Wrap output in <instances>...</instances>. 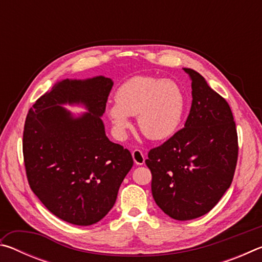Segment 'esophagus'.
I'll list each match as a JSON object with an SVG mask.
<instances>
[{
	"instance_id": "1",
	"label": "esophagus",
	"mask_w": 262,
	"mask_h": 262,
	"mask_svg": "<svg viewBox=\"0 0 262 262\" xmlns=\"http://www.w3.org/2000/svg\"><path fill=\"white\" fill-rule=\"evenodd\" d=\"M132 156H133V159H134V163L136 164V165H143L145 158H144V155L142 154L141 150L135 149L134 151L132 152Z\"/></svg>"
}]
</instances>
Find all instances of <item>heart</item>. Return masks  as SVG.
<instances>
[{
  "label": "heart",
  "mask_w": 262,
  "mask_h": 262,
  "mask_svg": "<svg viewBox=\"0 0 262 262\" xmlns=\"http://www.w3.org/2000/svg\"><path fill=\"white\" fill-rule=\"evenodd\" d=\"M186 98L183 89L172 79L139 75L122 83L115 94V103L106 106V114L118 135L130 127L137 115V127L147 139H168L183 121Z\"/></svg>",
  "instance_id": "b5f03b06"
}]
</instances>
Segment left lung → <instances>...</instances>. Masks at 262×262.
Here are the masks:
<instances>
[{
    "label": "left lung",
    "instance_id": "1",
    "mask_svg": "<svg viewBox=\"0 0 262 262\" xmlns=\"http://www.w3.org/2000/svg\"><path fill=\"white\" fill-rule=\"evenodd\" d=\"M192 81V106L183 129L154 148L145 161L157 206L172 219L207 214L232 183L238 157L233 115L205 77L184 68Z\"/></svg>",
    "mask_w": 262,
    "mask_h": 262
}]
</instances>
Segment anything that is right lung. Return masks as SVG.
I'll list each match as a JSON object with an SVG mask.
<instances>
[{"instance_id":"1","label":"right lung","mask_w":262,"mask_h":262,"mask_svg":"<svg viewBox=\"0 0 262 262\" xmlns=\"http://www.w3.org/2000/svg\"><path fill=\"white\" fill-rule=\"evenodd\" d=\"M113 81L105 76L56 82L29 111L23 154L31 189L52 214L91 225L112 209L133 166L129 150L105 134L101 117ZM64 104L82 105L74 115Z\"/></svg>"}]
</instances>
